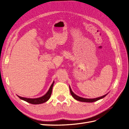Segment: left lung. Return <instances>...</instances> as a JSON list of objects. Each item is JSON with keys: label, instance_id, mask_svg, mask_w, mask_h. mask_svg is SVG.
<instances>
[{"label": "left lung", "instance_id": "8db88e82", "mask_svg": "<svg viewBox=\"0 0 129 129\" xmlns=\"http://www.w3.org/2000/svg\"><path fill=\"white\" fill-rule=\"evenodd\" d=\"M70 92L71 94V95L72 96V97L75 99H76V100H78L79 101H81V102H93L94 101H96L98 100H100L102 98H104V97L106 96L107 95L106 94H105L104 96H102L101 97H100V98H95V99H85V98H81V97H79L75 94L71 90V89L70 87Z\"/></svg>", "mask_w": 129, "mask_h": 129}]
</instances>
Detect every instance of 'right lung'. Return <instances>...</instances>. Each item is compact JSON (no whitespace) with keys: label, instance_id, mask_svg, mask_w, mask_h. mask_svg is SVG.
I'll list each match as a JSON object with an SVG mask.
<instances>
[{"label":"right lung","instance_id":"add662e5","mask_svg":"<svg viewBox=\"0 0 129 129\" xmlns=\"http://www.w3.org/2000/svg\"><path fill=\"white\" fill-rule=\"evenodd\" d=\"M53 84H54V81H53V82L52 83L51 87H50L49 90L46 93V94H44V96L41 97V98H36V99H29V98H22V97H20L19 96H18L19 97V99H20L21 100H24L26 102H28V103H30L31 104H41L44 103V102H45L48 101L49 99V98H51L52 91V88H53Z\"/></svg>","mask_w":129,"mask_h":129}]
</instances>
